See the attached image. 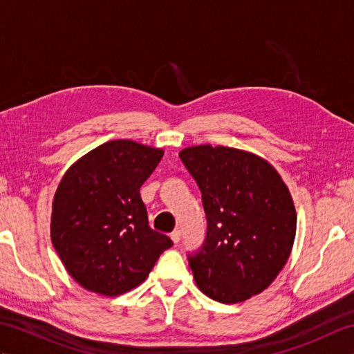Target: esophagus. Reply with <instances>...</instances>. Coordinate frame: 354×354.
Returning <instances> with one entry per match:
<instances>
[{"label": "esophagus", "mask_w": 354, "mask_h": 354, "mask_svg": "<svg viewBox=\"0 0 354 354\" xmlns=\"http://www.w3.org/2000/svg\"><path fill=\"white\" fill-rule=\"evenodd\" d=\"M170 239L173 240V243H179V240H181V231L179 230H175L170 234Z\"/></svg>", "instance_id": "34e87169"}]
</instances>
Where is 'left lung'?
I'll use <instances>...</instances> for the list:
<instances>
[{
  "mask_svg": "<svg viewBox=\"0 0 354 354\" xmlns=\"http://www.w3.org/2000/svg\"><path fill=\"white\" fill-rule=\"evenodd\" d=\"M196 181L207 236L189 265L198 288L234 304L265 290L288 261L297 212L277 170L260 156L212 145L179 153Z\"/></svg>",
  "mask_w": 354,
  "mask_h": 354,
  "instance_id": "8db88e82",
  "label": "left lung"
}]
</instances>
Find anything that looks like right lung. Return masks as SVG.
I'll use <instances>...</instances> for the list:
<instances>
[{
  "label": "right lung",
  "mask_w": 354,
  "mask_h": 354,
  "mask_svg": "<svg viewBox=\"0 0 354 354\" xmlns=\"http://www.w3.org/2000/svg\"><path fill=\"white\" fill-rule=\"evenodd\" d=\"M164 152L114 140L73 164L59 184L51 242L82 288L117 297L147 278L171 240L149 227L140 189Z\"/></svg>",
  "instance_id": "obj_1"
}]
</instances>
